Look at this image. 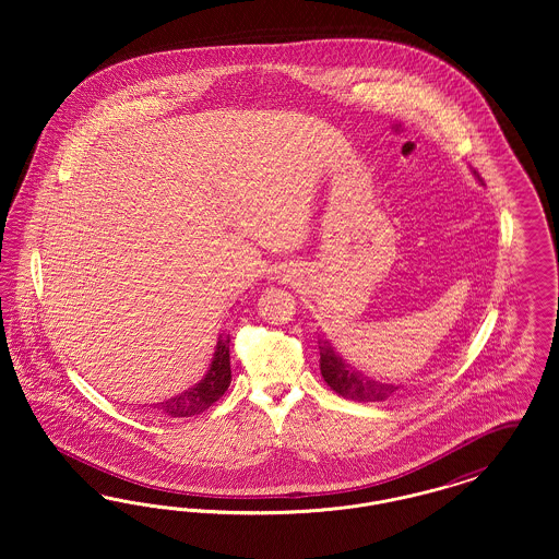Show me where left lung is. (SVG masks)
<instances>
[{"label": "left lung", "instance_id": "8db88e82", "mask_svg": "<svg viewBox=\"0 0 559 559\" xmlns=\"http://www.w3.org/2000/svg\"><path fill=\"white\" fill-rule=\"evenodd\" d=\"M320 372L333 392L356 402H381L392 399L400 390L399 385L381 383L354 371L326 342L320 346Z\"/></svg>", "mask_w": 559, "mask_h": 559}]
</instances>
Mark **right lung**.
Here are the masks:
<instances>
[{"label": "right lung", "instance_id": "1", "mask_svg": "<svg viewBox=\"0 0 559 559\" xmlns=\"http://www.w3.org/2000/svg\"><path fill=\"white\" fill-rule=\"evenodd\" d=\"M230 379H233V374H230V337L226 335V337L217 340L207 374L194 388H188L187 392H182L180 396L157 402V404H153V408H157L169 417L201 415L203 411H207L212 406L213 402H217L224 396V392L230 385Z\"/></svg>", "mask_w": 559, "mask_h": 559}]
</instances>
